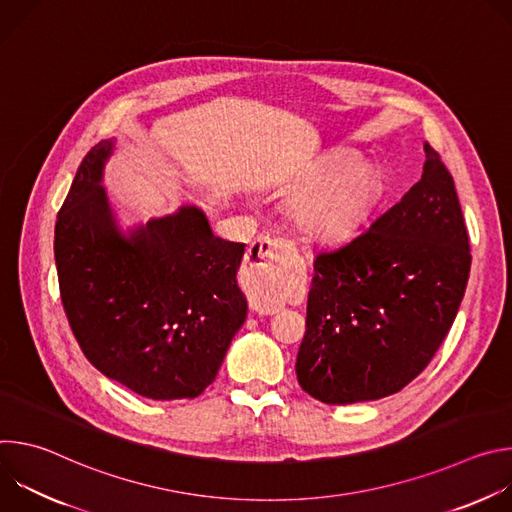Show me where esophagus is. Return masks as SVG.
<instances>
[{
	"label": "esophagus",
	"mask_w": 512,
	"mask_h": 512,
	"mask_svg": "<svg viewBox=\"0 0 512 512\" xmlns=\"http://www.w3.org/2000/svg\"><path fill=\"white\" fill-rule=\"evenodd\" d=\"M283 249L279 241L257 239L247 251L245 289L257 312L273 314L285 304Z\"/></svg>",
	"instance_id": "obj_1"
}]
</instances>
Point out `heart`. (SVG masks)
<instances>
[{
    "label": "heart",
    "mask_w": 512,
    "mask_h": 512,
    "mask_svg": "<svg viewBox=\"0 0 512 512\" xmlns=\"http://www.w3.org/2000/svg\"><path fill=\"white\" fill-rule=\"evenodd\" d=\"M298 192L287 204L294 229L316 243L352 237L383 196V180L369 164L350 156H330L291 180Z\"/></svg>",
    "instance_id": "heart-1"
}]
</instances>
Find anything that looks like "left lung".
<instances>
[{"label": "left lung", "mask_w": 512, "mask_h": 512, "mask_svg": "<svg viewBox=\"0 0 512 512\" xmlns=\"http://www.w3.org/2000/svg\"><path fill=\"white\" fill-rule=\"evenodd\" d=\"M423 174L356 235L314 259L296 373L328 405L401 391L454 324L470 275V243L454 178L425 143Z\"/></svg>", "instance_id": "obj_1"}]
</instances>
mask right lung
Masks as SVG:
<instances>
[{"label": "right lung", "mask_w": 512, "mask_h": 512, "mask_svg": "<svg viewBox=\"0 0 512 512\" xmlns=\"http://www.w3.org/2000/svg\"><path fill=\"white\" fill-rule=\"evenodd\" d=\"M113 152L115 139H103L85 156L56 218L62 306L107 379L156 401L192 399L245 324V245L214 237L194 204L121 229L103 188Z\"/></svg>", "instance_id": "obj_1"}]
</instances>
